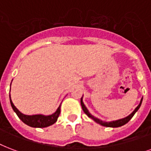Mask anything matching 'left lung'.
I'll list each match as a JSON object with an SVG mask.
<instances>
[{
	"instance_id": "obj_1",
	"label": "left lung",
	"mask_w": 151,
	"mask_h": 151,
	"mask_svg": "<svg viewBox=\"0 0 151 151\" xmlns=\"http://www.w3.org/2000/svg\"><path fill=\"white\" fill-rule=\"evenodd\" d=\"M142 99H141V101H140V104H139V106H137L135 109H134V111L130 114V115H128L127 117L124 118V119H122L116 120V121H112V122H104V121L99 119H97V118L94 117L93 115H91V114L89 113L88 110L86 108V106H85V105L83 104V103L82 98H81L80 103H81V106H82L83 111H84L85 114H87L88 117L91 118V119L94 120L95 122H96V123H99V124H100V125L104 126V127H121V126L125 125L126 123H127L131 119V118L133 117L134 114H135L136 111L139 109V107H140V106H141V104H142Z\"/></svg>"
}]
</instances>
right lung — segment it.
<instances>
[{
    "instance_id": "add662e5",
    "label": "right lung",
    "mask_w": 151,
    "mask_h": 151,
    "mask_svg": "<svg viewBox=\"0 0 151 151\" xmlns=\"http://www.w3.org/2000/svg\"><path fill=\"white\" fill-rule=\"evenodd\" d=\"M9 99L10 104H11L12 109L16 112V114H17L18 117L20 118V119L23 123H24L29 127H32L43 128L52 125L57 121L59 115L60 114V105L58 109L56 110V111L55 113H53L52 114H50V115H43V114L26 115V114H22L21 112L19 111L17 108L14 106V104H12V100H11V97H10V94Z\"/></svg>"
}]
</instances>
